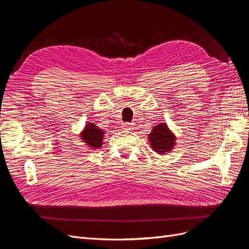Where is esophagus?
I'll return each instance as SVG.
<instances>
[{
  "mask_svg": "<svg viewBox=\"0 0 249 249\" xmlns=\"http://www.w3.org/2000/svg\"><path fill=\"white\" fill-rule=\"evenodd\" d=\"M132 124H130V123H124L123 124V127L124 129H125V130H131L132 129Z\"/></svg>",
  "mask_w": 249,
  "mask_h": 249,
  "instance_id": "34e87169",
  "label": "esophagus"
}]
</instances>
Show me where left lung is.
<instances>
[{
    "label": "left lung",
    "mask_w": 249,
    "mask_h": 249,
    "mask_svg": "<svg viewBox=\"0 0 249 249\" xmlns=\"http://www.w3.org/2000/svg\"><path fill=\"white\" fill-rule=\"evenodd\" d=\"M148 140L150 145L158 154L168 153L175 146L176 137L173 135L166 124H159L152 130V133L148 135Z\"/></svg>",
    "instance_id": "left-lung-1"
}]
</instances>
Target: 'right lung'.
Here are the masks:
<instances>
[{"mask_svg":"<svg viewBox=\"0 0 249 249\" xmlns=\"http://www.w3.org/2000/svg\"><path fill=\"white\" fill-rule=\"evenodd\" d=\"M104 131L97 129L94 124H88L85 126V130L82 132L81 137L84 140L83 142L87 143V145L93 148H100L103 144Z\"/></svg>","mask_w":249,"mask_h":249,"instance_id":"obj_1","label":"right lung"}]
</instances>
